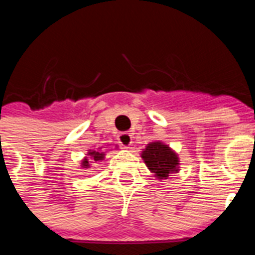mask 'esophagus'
Wrapping results in <instances>:
<instances>
[{"label":"esophagus","instance_id":"1","mask_svg":"<svg viewBox=\"0 0 255 255\" xmlns=\"http://www.w3.org/2000/svg\"><path fill=\"white\" fill-rule=\"evenodd\" d=\"M119 143H120L123 147L129 148L132 144L131 135H130L129 132H121V134L119 135Z\"/></svg>","mask_w":255,"mask_h":255}]
</instances>
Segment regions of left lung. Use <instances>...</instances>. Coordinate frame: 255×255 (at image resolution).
Segmentation results:
<instances>
[{"mask_svg": "<svg viewBox=\"0 0 255 255\" xmlns=\"http://www.w3.org/2000/svg\"><path fill=\"white\" fill-rule=\"evenodd\" d=\"M141 158L158 180L168 179L171 173L179 171V157L162 141L148 144L141 152Z\"/></svg>", "mask_w": 255, "mask_h": 255, "instance_id": "left-lung-1", "label": "left lung"}]
</instances>
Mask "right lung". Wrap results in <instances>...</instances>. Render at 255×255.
I'll return each mask as SVG.
<instances>
[{"mask_svg":"<svg viewBox=\"0 0 255 255\" xmlns=\"http://www.w3.org/2000/svg\"><path fill=\"white\" fill-rule=\"evenodd\" d=\"M88 155H89V157H91L93 161L98 162V161H102V159L105 158V152H98V150H89V152H88ZM89 157H85V158L82 161V167L83 168H89V166H91V164H89V159H88Z\"/></svg>","mask_w":255,"mask_h":255,"instance_id":"1","label":"right lung"}]
</instances>
